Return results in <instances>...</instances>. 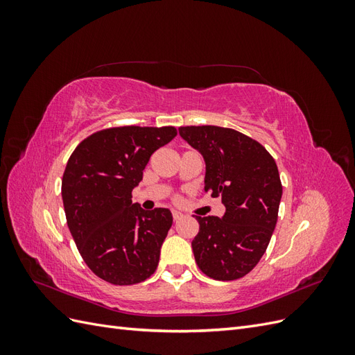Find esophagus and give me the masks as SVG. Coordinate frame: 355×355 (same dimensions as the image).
Instances as JSON below:
<instances>
[{"instance_id": "34e87169", "label": "esophagus", "mask_w": 355, "mask_h": 355, "mask_svg": "<svg viewBox=\"0 0 355 355\" xmlns=\"http://www.w3.org/2000/svg\"><path fill=\"white\" fill-rule=\"evenodd\" d=\"M171 214H173V220H175V222H178L182 216H184V214H182L180 211H176V210L171 211Z\"/></svg>"}]
</instances>
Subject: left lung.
I'll list each match as a JSON object with an SVG mask.
<instances>
[{
	"mask_svg": "<svg viewBox=\"0 0 355 355\" xmlns=\"http://www.w3.org/2000/svg\"><path fill=\"white\" fill-rule=\"evenodd\" d=\"M179 135L206 161L204 191L227 209L222 218L196 216V262L213 280H239L261 261L275 228L283 194L275 159L234 128L187 125Z\"/></svg>",
	"mask_w": 355,
	"mask_h": 355,
	"instance_id": "left-lung-1",
	"label": "left lung"
}]
</instances>
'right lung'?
<instances>
[{
    "label": "right lung",
    "mask_w": 355,
    "mask_h": 355,
    "mask_svg": "<svg viewBox=\"0 0 355 355\" xmlns=\"http://www.w3.org/2000/svg\"><path fill=\"white\" fill-rule=\"evenodd\" d=\"M176 128L124 125L99 130L73 149L62 178L68 228L90 270L115 286L142 283L159 261L173 223L168 209L144 210L132 191Z\"/></svg>",
    "instance_id": "1"
}]
</instances>
